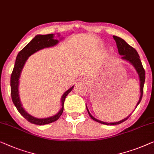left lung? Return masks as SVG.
<instances>
[{"label":"left lung","mask_w":154,"mask_h":154,"mask_svg":"<svg viewBox=\"0 0 154 154\" xmlns=\"http://www.w3.org/2000/svg\"><path fill=\"white\" fill-rule=\"evenodd\" d=\"M113 38H114V39L116 42V44H117L119 54L122 55V59L124 60L128 61L130 62L131 64H132V65L134 66L137 73H138V75H139L140 82V97L139 101H138L136 105V107H135V108H136L137 106H138V104H139L140 103V101H141L142 98V94H143V88H144V81H145V71L144 69L143 66H142V62L140 60V56L139 55H138L137 51L135 50L134 48H133L132 46L129 45V44H127L123 39L120 38V37H117V36H113ZM86 108H87V110H88L89 115L90 116V117L92 118L93 120L99 122V123L106 124V125H117V124H121L124 121H126V120L128 119L131 115V114L126 118H125V119H122L119 122H112V123H108V122H104L96 119V118L94 117L93 116L90 114V112H89L88 107L86 106Z\"/></svg>","instance_id":"1"}]
</instances>
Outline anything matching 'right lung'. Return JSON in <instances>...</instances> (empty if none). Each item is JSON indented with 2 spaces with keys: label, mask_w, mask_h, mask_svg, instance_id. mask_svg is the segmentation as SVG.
Returning a JSON list of instances; mask_svg holds the SVG:
<instances>
[{
  "label": "right lung",
  "mask_w": 154,
  "mask_h": 154,
  "mask_svg": "<svg viewBox=\"0 0 154 154\" xmlns=\"http://www.w3.org/2000/svg\"><path fill=\"white\" fill-rule=\"evenodd\" d=\"M54 35L48 34V35H36L29 43L18 53L15 64L13 69L12 73L11 74L10 79V86H11V96H12V99L14 106H16L17 110L19 111L20 114L28 120L30 123L37 124V125H45L52 122L57 121L60 117L62 115L64 110V103L65 98L69 93L73 90V86H72L67 91L64 93L61 98V103L62 108L58 113L56 115L52 116V117L43 118V119H39V118L34 117L33 116L26 112L24 108L22 107V104L20 100L19 94V78L21 75L22 69H23L24 64H25L26 60H27L28 57L32 55L33 53H36L41 49L44 48H48L51 46H55L58 44L59 41L57 39H53Z\"/></svg>",
  "instance_id": "obj_1"
}]
</instances>
